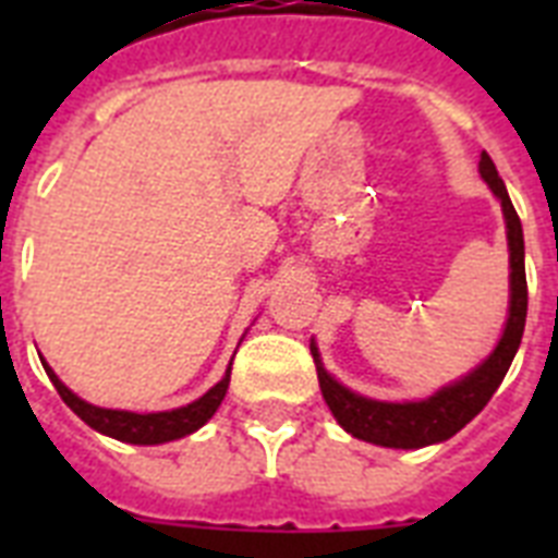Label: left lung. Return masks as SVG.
I'll return each instance as SVG.
<instances>
[{
    "label": "left lung",
    "instance_id": "obj_1",
    "mask_svg": "<svg viewBox=\"0 0 558 558\" xmlns=\"http://www.w3.org/2000/svg\"><path fill=\"white\" fill-rule=\"evenodd\" d=\"M481 179H484L495 199L501 202L504 222H507V248H510V310L507 324L493 353L477 362L466 376L442 385L432 397L411 399V402H385V399L362 397L348 385H341L322 362L318 344L310 341V353L315 359L318 385L324 402L336 416V423L356 440L385 446V449H423L454 437L466 423H472L484 405L493 399L498 385L510 371L512 359L519 353L524 322H527V275H524V231L521 219L510 202L504 179L498 177L493 159L481 153Z\"/></svg>",
    "mask_w": 558,
    "mask_h": 558
}]
</instances>
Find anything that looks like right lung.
Here are the masks:
<instances>
[{
  "mask_svg": "<svg viewBox=\"0 0 558 558\" xmlns=\"http://www.w3.org/2000/svg\"><path fill=\"white\" fill-rule=\"evenodd\" d=\"M234 362V359H231ZM48 379L57 388V393L63 397V402L72 408L74 414L81 416L83 423L95 428V432L107 434V437H116L121 442H133V446H159V442L179 440V437H187L196 428L208 423L210 416L217 414V408L222 405L226 399L228 381H231V365H228L226 376L208 390L202 393L199 399H193L187 405L173 408V411H153V414H138V411H121V408H100L92 405L86 399H81L74 390H69L60 381L48 362H43Z\"/></svg>",
  "mask_w": 558,
  "mask_h": 558,
  "instance_id": "1",
  "label": "right lung"
}]
</instances>
